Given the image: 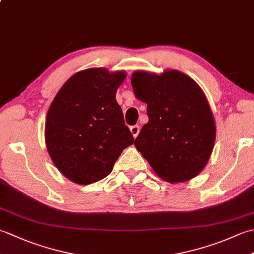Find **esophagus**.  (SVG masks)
Segmentation results:
<instances>
[{
  "instance_id": "obj_1",
  "label": "esophagus",
  "mask_w": 254,
  "mask_h": 254,
  "mask_svg": "<svg viewBox=\"0 0 254 254\" xmlns=\"http://www.w3.org/2000/svg\"><path fill=\"white\" fill-rule=\"evenodd\" d=\"M130 131H131V133H132L133 137L135 138V137L138 135V133H139V127H138V126H133V127H130Z\"/></svg>"
}]
</instances>
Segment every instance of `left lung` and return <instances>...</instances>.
<instances>
[{
	"mask_svg": "<svg viewBox=\"0 0 254 254\" xmlns=\"http://www.w3.org/2000/svg\"><path fill=\"white\" fill-rule=\"evenodd\" d=\"M131 84L136 98L147 105L148 116L134 142L136 149L165 181L193 179L206 166L216 137L202 88L178 69L160 75L135 71Z\"/></svg>",
	"mask_w": 254,
	"mask_h": 254,
	"instance_id": "1",
	"label": "left lung"
}]
</instances>
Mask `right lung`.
Returning a JSON list of instances; mask_svg holds the SVG:
<instances>
[{
	"label": "right lung",
	"mask_w": 254,
	"mask_h": 254,
	"mask_svg": "<svg viewBox=\"0 0 254 254\" xmlns=\"http://www.w3.org/2000/svg\"><path fill=\"white\" fill-rule=\"evenodd\" d=\"M124 71L91 67L75 73L58 91L46 117V146L61 174L77 185L104 179L134 143L116 100Z\"/></svg>",
	"instance_id": "1"
}]
</instances>
